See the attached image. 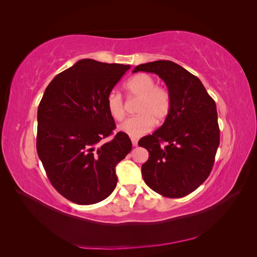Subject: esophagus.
Segmentation results:
<instances>
[{
    "mask_svg": "<svg viewBox=\"0 0 257 257\" xmlns=\"http://www.w3.org/2000/svg\"><path fill=\"white\" fill-rule=\"evenodd\" d=\"M131 141H132V145H133V147H137V145H138L137 139H135V138H132Z\"/></svg>",
    "mask_w": 257,
    "mask_h": 257,
    "instance_id": "obj_1",
    "label": "esophagus"
}]
</instances>
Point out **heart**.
Instances as JSON below:
<instances>
[{"label": "heart", "mask_w": 257, "mask_h": 257, "mask_svg": "<svg viewBox=\"0 0 257 257\" xmlns=\"http://www.w3.org/2000/svg\"><path fill=\"white\" fill-rule=\"evenodd\" d=\"M130 97H139L135 112L138 113L123 122L119 130L130 137H141L154 126L155 122L164 121L172 107V98L167 89L160 87L148 74H137L124 83ZM106 107L115 121L125 118L123 98L118 92L111 91L106 97Z\"/></svg>", "instance_id": "1"}]
</instances>
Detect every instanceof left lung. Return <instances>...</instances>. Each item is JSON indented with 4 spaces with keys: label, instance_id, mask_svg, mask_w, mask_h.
<instances>
[{
    "label": "left lung",
    "instance_id": "8db88e82",
    "mask_svg": "<svg viewBox=\"0 0 257 257\" xmlns=\"http://www.w3.org/2000/svg\"><path fill=\"white\" fill-rule=\"evenodd\" d=\"M159 75L172 107L163 125L139 141L149 159L142 166L146 184L169 198L189 195L211 173L220 145L216 105L201 81L172 61L137 65L133 73Z\"/></svg>",
    "mask_w": 257,
    "mask_h": 257
}]
</instances>
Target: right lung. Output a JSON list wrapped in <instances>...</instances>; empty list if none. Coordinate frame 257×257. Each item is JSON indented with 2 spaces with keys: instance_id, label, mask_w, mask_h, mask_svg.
Masks as SVG:
<instances>
[{
  "instance_id": "obj_1",
  "label": "right lung",
  "mask_w": 257,
  "mask_h": 257,
  "mask_svg": "<svg viewBox=\"0 0 257 257\" xmlns=\"http://www.w3.org/2000/svg\"><path fill=\"white\" fill-rule=\"evenodd\" d=\"M130 65L82 59L58 74L37 110L36 149L49 181L62 196L92 205L113 192L114 168L132 150L130 137L113 134L106 97Z\"/></svg>"
}]
</instances>
